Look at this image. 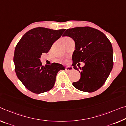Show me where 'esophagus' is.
Wrapping results in <instances>:
<instances>
[{"mask_svg":"<svg viewBox=\"0 0 126 126\" xmlns=\"http://www.w3.org/2000/svg\"><path fill=\"white\" fill-rule=\"evenodd\" d=\"M73 70H74V69H73V67L71 66H67L66 67V70L67 71H72Z\"/></svg>","mask_w":126,"mask_h":126,"instance_id":"34e87169","label":"esophagus"}]
</instances>
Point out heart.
Wrapping results in <instances>:
<instances>
[{
	"mask_svg": "<svg viewBox=\"0 0 126 126\" xmlns=\"http://www.w3.org/2000/svg\"><path fill=\"white\" fill-rule=\"evenodd\" d=\"M71 39L70 38V37H67V36H66V37L63 38V42H65V41H67V40H70Z\"/></svg>",
	"mask_w": 126,
	"mask_h": 126,
	"instance_id": "heart-1",
	"label": "heart"
}]
</instances>
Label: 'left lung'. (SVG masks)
I'll use <instances>...</instances> for the list:
<instances>
[{"mask_svg": "<svg viewBox=\"0 0 126 126\" xmlns=\"http://www.w3.org/2000/svg\"><path fill=\"white\" fill-rule=\"evenodd\" d=\"M63 36L75 42L72 55L74 69L79 71L80 79L73 86L83 92H92L101 87L113 67V51L111 42L100 30L90 27L67 29ZM80 62L85 65L79 71L75 65ZM80 64L79 63L77 64Z\"/></svg>", "mask_w": 126, "mask_h": 126, "instance_id": "8db88e82", "label": "left lung"}]
</instances>
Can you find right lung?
<instances>
[{
	"instance_id": "1",
	"label": "right lung",
	"mask_w": 126,
	"mask_h": 126,
	"mask_svg": "<svg viewBox=\"0 0 126 126\" xmlns=\"http://www.w3.org/2000/svg\"><path fill=\"white\" fill-rule=\"evenodd\" d=\"M65 31L36 28L26 32L17 44L13 56L15 72L19 80L30 91L41 94L51 90L57 73L65 70L59 63L43 66L40 61L42 54L48 53Z\"/></svg>"
}]
</instances>
